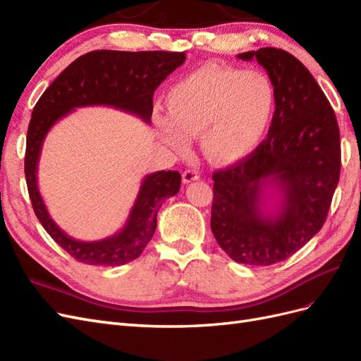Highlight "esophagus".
Listing matches in <instances>:
<instances>
[{
  "label": "esophagus",
  "instance_id": "1",
  "mask_svg": "<svg viewBox=\"0 0 361 361\" xmlns=\"http://www.w3.org/2000/svg\"><path fill=\"white\" fill-rule=\"evenodd\" d=\"M199 178H200V174H199V171H195V170H185L182 173V182L183 183H190L192 180H197Z\"/></svg>",
  "mask_w": 361,
  "mask_h": 361
}]
</instances>
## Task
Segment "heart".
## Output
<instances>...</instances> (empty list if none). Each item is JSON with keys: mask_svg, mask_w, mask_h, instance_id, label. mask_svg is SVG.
I'll use <instances>...</instances> for the list:
<instances>
[{"mask_svg": "<svg viewBox=\"0 0 361 361\" xmlns=\"http://www.w3.org/2000/svg\"><path fill=\"white\" fill-rule=\"evenodd\" d=\"M167 114L157 120L161 138L188 150L200 134L204 158L231 166L250 157L265 138L276 108V92L260 71L207 64L174 84L166 96Z\"/></svg>", "mask_w": 361, "mask_h": 361, "instance_id": "obj_1", "label": "heart"}]
</instances>
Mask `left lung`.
<instances>
[{
  "label": "left lung",
  "mask_w": 361,
  "mask_h": 361,
  "mask_svg": "<svg viewBox=\"0 0 361 361\" xmlns=\"http://www.w3.org/2000/svg\"><path fill=\"white\" fill-rule=\"evenodd\" d=\"M257 60L276 92L267 140L212 174L211 228L238 264L267 267L292 256L321 231L341 176V133L333 108L309 69L292 54L260 48ZM276 194V207L265 208Z\"/></svg>",
  "instance_id": "left-lung-1"
}]
</instances>
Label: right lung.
I'll list each match as a JSON object with an SVG mask.
<instances>
[{
    "instance_id": "obj_1",
    "label": "right lung",
    "mask_w": 361,
    "mask_h": 361,
    "mask_svg": "<svg viewBox=\"0 0 361 361\" xmlns=\"http://www.w3.org/2000/svg\"><path fill=\"white\" fill-rule=\"evenodd\" d=\"M183 61L185 52L108 49L87 52L52 81L32 110L25 149L30 200L48 235L78 262L116 267L137 259L155 233L161 204L179 192L180 173L161 170L147 174L122 231L101 241L84 243L64 233L54 223L39 192L37 164L43 140L60 118L80 106H113L150 123L155 90Z\"/></svg>"
}]
</instances>
